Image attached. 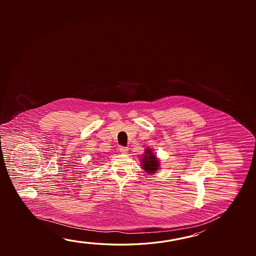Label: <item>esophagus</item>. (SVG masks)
Here are the masks:
<instances>
[{"mask_svg": "<svg viewBox=\"0 0 256 256\" xmlns=\"http://www.w3.org/2000/svg\"><path fill=\"white\" fill-rule=\"evenodd\" d=\"M120 152L122 154H128V147L120 146Z\"/></svg>", "mask_w": 256, "mask_h": 256, "instance_id": "34e87169", "label": "esophagus"}]
</instances>
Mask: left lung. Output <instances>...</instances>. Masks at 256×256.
Returning a JSON list of instances; mask_svg holds the SVG:
<instances>
[{"mask_svg":"<svg viewBox=\"0 0 256 256\" xmlns=\"http://www.w3.org/2000/svg\"><path fill=\"white\" fill-rule=\"evenodd\" d=\"M142 168L150 174L155 173L159 168V162L156 156L152 152L151 149L146 151V154L142 159Z\"/></svg>","mask_w":256,"mask_h":256,"instance_id":"obj_1","label":"left lung"}]
</instances>
